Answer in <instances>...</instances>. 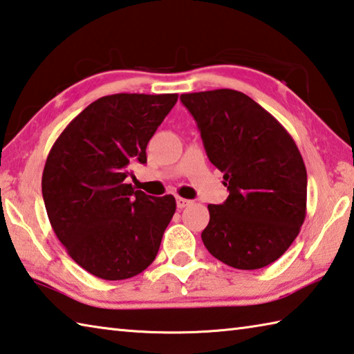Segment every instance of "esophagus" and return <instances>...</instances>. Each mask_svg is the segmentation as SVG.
I'll list each match as a JSON object with an SVG mask.
<instances>
[{
	"instance_id": "esophagus-1",
	"label": "esophagus",
	"mask_w": 354,
	"mask_h": 354,
	"mask_svg": "<svg viewBox=\"0 0 354 354\" xmlns=\"http://www.w3.org/2000/svg\"><path fill=\"white\" fill-rule=\"evenodd\" d=\"M190 204H192L190 199H185V198H181V196L176 198L178 209H184V207H187V205H190Z\"/></svg>"
}]
</instances>
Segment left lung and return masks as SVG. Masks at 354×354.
Instances as JSON below:
<instances>
[{
  "mask_svg": "<svg viewBox=\"0 0 354 354\" xmlns=\"http://www.w3.org/2000/svg\"><path fill=\"white\" fill-rule=\"evenodd\" d=\"M181 102L229 190L223 204L207 205L204 246L236 269L271 265L306 215V169L297 145L272 114L235 89L181 94Z\"/></svg>",
  "mask_w": 354,
  "mask_h": 354,
  "instance_id": "1",
  "label": "left lung"
}]
</instances>
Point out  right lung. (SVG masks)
I'll return each instance as SVG.
<instances>
[{
	"instance_id": "add662e5",
	"label": "right lung",
	"mask_w": 354,
	"mask_h": 354,
	"mask_svg": "<svg viewBox=\"0 0 354 354\" xmlns=\"http://www.w3.org/2000/svg\"><path fill=\"white\" fill-rule=\"evenodd\" d=\"M178 94H113L88 105L50 149L41 178L48 218L77 265L104 280L149 268L176 210L125 179L147 162V144Z\"/></svg>"
}]
</instances>
